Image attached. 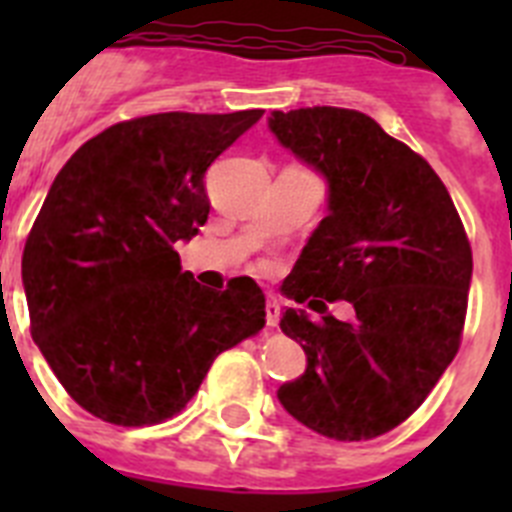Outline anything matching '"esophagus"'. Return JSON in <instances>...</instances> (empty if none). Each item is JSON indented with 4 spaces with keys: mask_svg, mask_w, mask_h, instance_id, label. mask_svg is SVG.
<instances>
[{
    "mask_svg": "<svg viewBox=\"0 0 512 512\" xmlns=\"http://www.w3.org/2000/svg\"><path fill=\"white\" fill-rule=\"evenodd\" d=\"M279 312H282L279 302L274 300V297H269V300H266V325H269V328H277Z\"/></svg>",
    "mask_w": 512,
    "mask_h": 512,
    "instance_id": "esophagus-1",
    "label": "esophagus"
}]
</instances>
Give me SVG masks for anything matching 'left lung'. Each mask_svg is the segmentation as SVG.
<instances>
[{
  "instance_id": "obj_1",
  "label": "left lung",
  "mask_w": 512,
  "mask_h": 512,
  "mask_svg": "<svg viewBox=\"0 0 512 512\" xmlns=\"http://www.w3.org/2000/svg\"><path fill=\"white\" fill-rule=\"evenodd\" d=\"M269 130L328 182V215L312 230L282 292L279 328L307 369L277 390L320 436L366 441L408 420L454 361L467 315L472 248L449 189L423 156L343 107L271 112ZM355 305L351 324L325 301Z\"/></svg>"
}]
</instances>
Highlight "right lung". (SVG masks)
<instances>
[{"mask_svg":"<svg viewBox=\"0 0 512 512\" xmlns=\"http://www.w3.org/2000/svg\"><path fill=\"white\" fill-rule=\"evenodd\" d=\"M261 115L117 122L53 179L22 253L30 333L58 382L97 418H171L217 354L264 328L259 284L200 287L174 251L207 223L205 171Z\"/></svg>","mask_w":512,"mask_h":512,"instance_id":"add662e5","label":"right lung"}]
</instances>
